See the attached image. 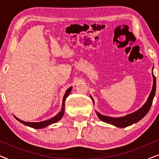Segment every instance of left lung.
Here are the masks:
<instances>
[{
  "label": "left lung",
  "mask_w": 159,
  "mask_h": 159,
  "mask_svg": "<svg viewBox=\"0 0 159 159\" xmlns=\"http://www.w3.org/2000/svg\"><path fill=\"white\" fill-rule=\"evenodd\" d=\"M153 74V73H152ZM153 88H152L151 92L150 93L149 97L148 98V100L145 102L144 105H143L140 108H139L138 110H137L136 111L133 113H131V114H129L126 116H121V117H111V116H105V115H102L95 111L96 112L97 116H98V118L101 119V121H104V122L110 124V125H113L116 127H120V128H124L127 127L128 126H130L133 125L134 123H137L139 121L140 119H142L143 117H144L145 115L148 114V112L149 111L150 108L151 107L152 103H153V100L154 98V96H155L156 93V77L155 76L153 75ZM91 99L93 101V103H94V100L92 97H91Z\"/></svg>",
  "instance_id": "obj_1"
}]
</instances>
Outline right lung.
<instances>
[{
    "mask_svg": "<svg viewBox=\"0 0 159 159\" xmlns=\"http://www.w3.org/2000/svg\"><path fill=\"white\" fill-rule=\"evenodd\" d=\"M71 89H72V88L70 87V88H68V90L66 91V93H65L64 96V98H63L62 107H61V109L60 111L58 112V114H56L55 116L53 117V118L48 119V120L40 121V122H27V121H25L21 120V119L17 118V117H16L15 116H14L15 117V119H16V120H18L19 121V122L22 123V124H24V125L28 126V127L34 128V129H42V128L46 127L48 125H52V124L57 122V121L61 120V119L62 118L63 116H64V109H65V100H66V97L68 96L69 93H70Z\"/></svg>",
    "mask_w": 159,
    "mask_h": 159,
    "instance_id": "add662e5",
    "label": "right lung"
}]
</instances>
